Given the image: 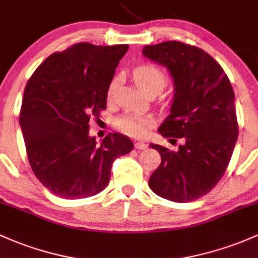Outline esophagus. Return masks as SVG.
Wrapping results in <instances>:
<instances>
[{
	"mask_svg": "<svg viewBox=\"0 0 258 258\" xmlns=\"http://www.w3.org/2000/svg\"><path fill=\"white\" fill-rule=\"evenodd\" d=\"M146 148H148V145L145 143H143V141H137L135 143V149H138V150H145Z\"/></svg>",
	"mask_w": 258,
	"mask_h": 258,
	"instance_id": "esophagus-1",
	"label": "esophagus"
}]
</instances>
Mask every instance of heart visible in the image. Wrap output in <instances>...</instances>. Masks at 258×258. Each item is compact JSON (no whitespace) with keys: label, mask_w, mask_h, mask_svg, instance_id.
<instances>
[{"label":"heart","mask_w":258,"mask_h":258,"mask_svg":"<svg viewBox=\"0 0 258 258\" xmlns=\"http://www.w3.org/2000/svg\"><path fill=\"white\" fill-rule=\"evenodd\" d=\"M133 79L135 84L140 87V90L144 93H149L151 91L161 92L163 88L167 85V75H166L159 66L152 65V63H143V65L137 66L133 70ZM119 86V77H113L112 81L108 85L107 97L108 99L114 98L117 93ZM154 124V119L149 115H140V114H126L119 115L115 119V126L120 132L125 133L134 138H143L148 134L149 129Z\"/></svg>","instance_id":"1"}]
</instances>
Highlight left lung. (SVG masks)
I'll return each instance as SVG.
<instances>
[{"label": "left lung", "mask_w": 258, "mask_h": 258, "mask_svg": "<svg viewBox=\"0 0 258 258\" xmlns=\"http://www.w3.org/2000/svg\"><path fill=\"white\" fill-rule=\"evenodd\" d=\"M144 55L165 65L174 81L171 113L159 128L177 151L151 144L161 163L149 179L154 193L177 203L209 193L225 173L237 135L235 95L223 68L208 52L181 41L146 45Z\"/></svg>", "instance_id": "obj_1"}]
</instances>
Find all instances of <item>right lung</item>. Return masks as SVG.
I'll use <instances>...</instances> for the list:
<instances>
[{"instance_id":"obj_1","label":"right lung","mask_w":258,"mask_h":258,"mask_svg":"<svg viewBox=\"0 0 258 258\" xmlns=\"http://www.w3.org/2000/svg\"><path fill=\"white\" fill-rule=\"evenodd\" d=\"M128 44L77 43L56 51L28 80L19 124L33 173L55 196L98 195L108 185L114 160L134 144L119 133L101 144L88 137V121L106 109L108 85Z\"/></svg>"}]
</instances>
